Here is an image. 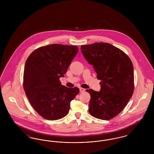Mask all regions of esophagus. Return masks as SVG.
Masks as SVG:
<instances>
[{
  "mask_svg": "<svg viewBox=\"0 0 154 154\" xmlns=\"http://www.w3.org/2000/svg\"><path fill=\"white\" fill-rule=\"evenodd\" d=\"M85 91V89L84 88H80V92H84Z\"/></svg>",
  "mask_w": 154,
  "mask_h": 154,
  "instance_id": "obj_1",
  "label": "esophagus"
}]
</instances>
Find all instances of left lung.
<instances>
[{"label": "left lung", "instance_id": "obj_1", "mask_svg": "<svg viewBox=\"0 0 154 154\" xmlns=\"http://www.w3.org/2000/svg\"><path fill=\"white\" fill-rule=\"evenodd\" d=\"M81 50L101 80L100 91L86 90L91 95L89 112L98 119H111L123 110L133 94L132 61L124 52L109 43L82 45Z\"/></svg>", "mask_w": 154, "mask_h": 154}]
</instances>
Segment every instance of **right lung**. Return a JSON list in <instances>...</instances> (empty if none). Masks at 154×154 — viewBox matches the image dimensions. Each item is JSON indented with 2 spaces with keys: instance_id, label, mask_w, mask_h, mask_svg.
I'll list each match as a JSON object with an SVG mask.
<instances>
[{
  "instance_id": "add662e5",
  "label": "right lung",
  "mask_w": 154,
  "mask_h": 154,
  "mask_svg": "<svg viewBox=\"0 0 154 154\" xmlns=\"http://www.w3.org/2000/svg\"><path fill=\"white\" fill-rule=\"evenodd\" d=\"M76 45L53 44L32 52L26 60L23 86L30 104L37 112L48 120L65 117L70 102L79 88L61 84L72 61L78 52Z\"/></svg>"
}]
</instances>
